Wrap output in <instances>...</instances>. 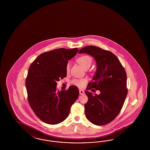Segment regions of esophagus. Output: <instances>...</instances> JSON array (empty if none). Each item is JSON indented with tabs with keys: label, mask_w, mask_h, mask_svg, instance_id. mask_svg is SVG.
Here are the masks:
<instances>
[{
	"label": "esophagus",
	"mask_w": 150,
	"mask_h": 150,
	"mask_svg": "<svg viewBox=\"0 0 150 150\" xmlns=\"http://www.w3.org/2000/svg\"><path fill=\"white\" fill-rule=\"evenodd\" d=\"M79 93H80V94H83L84 93V92L82 89H79Z\"/></svg>",
	"instance_id": "34e87169"
}]
</instances>
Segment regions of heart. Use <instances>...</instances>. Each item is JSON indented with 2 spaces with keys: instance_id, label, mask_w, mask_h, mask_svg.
Masks as SVG:
<instances>
[{
  "instance_id": "b5f03b06",
  "label": "heart",
  "mask_w": 150,
  "mask_h": 150,
  "mask_svg": "<svg viewBox=\"0 0 150 150\" xmlns=\"http://www.w3.org/2000/svg\"><path fill=\"white\" fill-rule=\"evenodd\" d=\"M77 62L83 68L86 70L91 67V64H92V58L90 56L84 55V56H82L81 57H79L77 59ZM70 62H68L66 66V72L68 73L70 71ZM86 82V80L84 79H74L72 80L71 84L74 86H78L79 87H83L84 86Z\"/></svg>"
}]
</instances>
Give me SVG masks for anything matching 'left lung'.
<instances>
[{
  "mask_svg": "<svg viewBox=\"0 0 150 150\" xmlns=\"http://www.w3.org/2000/svg\"><path fill=\"white\" fill-rule=\"evenodd\" d=\"M94 57L97 71L87 89L99 90L94 96L85 92L88 101L84 105L86 117L97 125H104L114 120L119 115L126 98L127 73L114 54L100 47L89 45L79 51Z\"/></svg>",
  "mask_w": 150,
  "mask_h": 150,
  "instance_id": "obj_1",
  "label": "left lung"
}]
</instances>
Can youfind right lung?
Listing matches in <instances>:
<instances>
[{"instance_id": "add662e5", "label": "right lung", "mask_w": 150, "mask_h": 150, "mask_svg": "<svg viewBox=\"0 0 150 150\" xmlns=\"http://www.w3.org/2000/svg\"><path fill=\"white\" fill-rule=\"evenodd\" d=\"M78 48H59L40 54L29 67L26 78L28 100L33 111L43 122L54 125L67 117L72 105L78 97L76 86L57 91V81L66 76L68 60Z\"/></svg>"}]
</instances>
